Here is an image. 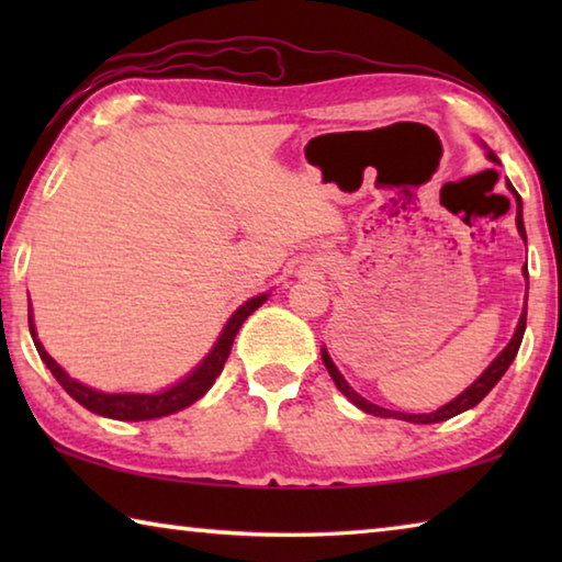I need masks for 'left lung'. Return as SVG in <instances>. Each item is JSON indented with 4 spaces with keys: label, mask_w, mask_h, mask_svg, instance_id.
<instances>
[{
    "label": "left lung",
    "mask_w": 562,
    "mask_h": 562,
    "mask_svg": "<svg viewBox=\"0 0 562 562\" xmlns=\"http://www.w3.org/2000/svg\"><path fill=\"white\" fill-rule=\"evenodd\" d=\"M486 156H488V160H493V164H498V156L493 154V150H486ZM508 188L513 190V186L508 183ZM513 195H516V225H518V233H520V237L522 240H526V225H522V203H520V195L516 193V190H513ZM522 274H526L528 278V270L522 268ZM526 310H528V288H526V304H522V312H520V319H518V327H516V331H513V337H510V341L506 345V349L501 351V355L491 361L488 364V369L486 372H483L479 379H475V382L465 389V392H461L459 396L456 398H451L449 404H443L441 408H436V412H431V414H404V412H389V408H384V406H376V404H372V402H367L364 396L361 394H357L355 389H351L349 384H347V379L339 374V369L335 367V361H331V357L327 355V349L322 347V361H325V367H327V372H329V376L335 379V384H337V389L341 394H345L351 404H355L357 408H361V412H367V414H372V416H382V418H402V422H412V424H439V422H446V418H451V416H456V414H463V412H469V408H473L475 404L481 402L483 396H486L493 386L498 384V379L506 374V369L510 367V361L516 359V355H518V347H520V341H522V331H526Z\"/></svg>",
    "instance_id": "1"
}]
</instances>
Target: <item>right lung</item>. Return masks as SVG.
I'll return each instance as SVG.
<instances>
[{"label":"right lung","instance_id":"1","mask_svg":"<svg viewBox=\"0 0 562 562\" xmlns=\"http://www.w3.org/2000/svg\"><path fill=\"white\" fill-rule=\"evenodd\" d=\"M268 297H270V292H262V294H258V297H252L245 304H240V307L233 312V317L227 319V325L223 327L221 337H217L213 349L207 351V357L201 361V364H198L188 376L180 379V382L170 384L168 389H164V392H156V394H133V392L111 394V392H99V389L81 384L79 379L66 374L64 369L49 357V351L42 347V341L36 339L32 312H30V331H32L36 351H40L42 361L49 367V372L54 374L56 382H59L66 389V394L76 398L81 406H87L89 412L99 414V416L119 418V422H148V418L176 414V412H180V408L195 404L198 398L205 396L207 389H211L215 384V379L221 376L227 355H231L235 335L240 331L243 322L250 317L252 312L260 307V304L268 302Z\"/></svg>","mask_w":562,"mask_h":562}]
</instances>
